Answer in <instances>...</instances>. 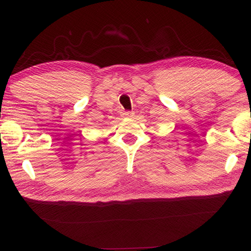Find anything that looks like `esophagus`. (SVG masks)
<instances>
[{
    "mask_svg": "<svg viewBox=\"0 0 251 251\" xmlns=\"http://www.w3.org/2000/svg\"><path fill=\"white\" fill-rule=\"evenodd\" d=\"M132 115H134V113H132V112H130V111L123 112V116H124V117H131Z\"/></svg>",
    "mask_w": 251,
    "mask_h": 251,
    "instance_id": "34e87169",
    "label": "esophagus"
}]
</instances>
